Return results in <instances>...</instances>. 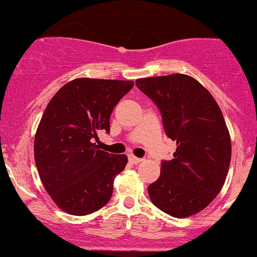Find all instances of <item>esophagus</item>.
<instances>
[{"mask_svg": "<svg viewBox=\"0 0 257 257\" xmlns=\"http://www.w3.org/2000/svg\"><path fill=\"white\" fill-rule=\"evenodd\" d=\"M129 160H131V162L133 163V164H138V163L143 162V159H141V158L134 157V155H129Z\"/></svg>", "mask_w": 257, "mask_h": 257, "instance_id": "esophagus-1", "label": "esophagus"}]
</instances>
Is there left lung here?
Instances as JSON below:
<instances>
[{
  "mask_svg": "<svg viewBox=\"0 0 257 257\" xmlns=\"http://www.w3.org/2000/svg\"><path fill=\"white\" fill-rule=\"evenodd\" d=\"M162 112L167 136L177 142L174 159L162 162L160 177L148 186L152 203L174 217L204 210L220 193L231 160L224 115L201 83L181 73L136 80Z\"/></svg>",
  "mask_w": 257,
  "mask_h": 257,
  "instance_id": "obj_1",
  "label": "left lung"
}]
</instances>
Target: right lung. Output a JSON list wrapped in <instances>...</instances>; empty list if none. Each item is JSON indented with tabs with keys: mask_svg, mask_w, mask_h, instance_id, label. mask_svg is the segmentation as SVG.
<instances>
[{
	"mask_svg": "<svg viewBox=\"0 0 257 257\" xmlns=\"http://www.w3.org/2000/svg\"><path fill=\"white\" fill-rule=\"evenodd\" d=\"M133 85L76 78L49 100L35 136V162L46 191L67 214H92L109 201L128 158L103 152L95 142L100 132L109 133L110 114Z\"/></svg>",
	"mask_w": 257,
	"mask_h": 257,
	"instance_id": "right-lung-1",
	"label": "right lung"
}]
</instances>
